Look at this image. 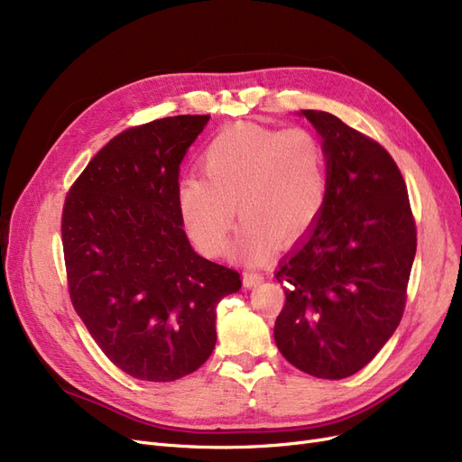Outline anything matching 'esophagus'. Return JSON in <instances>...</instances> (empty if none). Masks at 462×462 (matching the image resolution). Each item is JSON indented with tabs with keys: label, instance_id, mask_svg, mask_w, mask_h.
I'll use <instances>...</instances> for the list:
<instances>
[{
	"label": "esophagus",
	"instance_id": "esophagus-1",
	"mask_svg": "<svg viewBox=\"0 0 462 462\" xmlns=\"http://www.w3.org/2000/svg\"><path fill=\"white\" fill-rule=\"evenodd\" d=\"M262 281H263L262 274L250 273V271L243 273V284H245V288H252V286H255V284H260Z\"/></svg>",
	"mask_w": 462,
	"mask_h": 462
}]
</instances>
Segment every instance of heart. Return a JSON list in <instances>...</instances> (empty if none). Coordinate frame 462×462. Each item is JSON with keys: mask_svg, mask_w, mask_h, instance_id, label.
Segmentation results:
<instances>
[{"mask_svg": "<svg viewBox=\"0 0 462 462\" xmlns=\"http://www.w3.org/2000/svg\"><path fill=\"white\" fill-rule=\"evenodd\" d=\"M202 178L178 188L181 221L208 255L227 248L235 207L246 217L235 255L265 262L279 238L298 241L320 217L328 199V161L320 140L305 128L236 123L224 128L200 157Z\"/></svg>", "mask_w": 462, "mask_h": 462, "instance_id": "obj_1", "label": "heart"}]
</instances>
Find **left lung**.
<instances>
[{"instance_id": "1", "label": "left lung", "mask_w": 462, "mask_h": 462, "mask_svg": "<svg viewBox=\"0 0 462 462\" xmlns=\"http://www.w3.org/2000/svg\"><path fill=\"white\" fill-rule=\"evenodd\" d=\"M328 161L320 217L274 273L286 303L274 341L319 379L355 375L398 328L417 250L408 188L381 143L339 117L303 109Z\"/></svg>"}]
</instances>
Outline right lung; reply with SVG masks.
Listing matches in <instances>:
<instances>
[{
  "instance_id": "right-lung-1",
  "label": "right lung",
  "mask_w": 462,
  "mask_h": 462,
  "mask_svg": "<svg viewBox=\"0 0 462 462\" xmlns=\"http://www.w3.org/2000/svg\"><path fill=\"white\" fill-rule=\"evenodd\" d=\"M210 116L126 128L90 159L62 210L71 305L131 377L189 375L216 345V305L241 274L199 255L178 207L180 164Z\"/></svg>"
}]
</instances>
